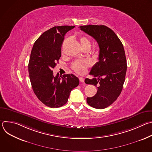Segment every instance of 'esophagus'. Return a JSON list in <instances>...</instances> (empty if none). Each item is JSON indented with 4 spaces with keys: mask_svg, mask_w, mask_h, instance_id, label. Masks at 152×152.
I'll use <instances>...</instances> for the list:
<instances>
[{
    "mask_svg": "<svg viewBox=\"0 0 152 152\" xmlns=\"http://www.w3.org/2000/svg\"><path fill=\"white\" fill-rule=\"evenodd\" d=\"M79 81H80V82H82V83L84 82V79H83V77H80L79 78Z\"/></svg>",
    "mask_w": 152,
    "mask_h": 152,
    "instance_id": "1",
    "label": "esophagus"
}]
</instances>
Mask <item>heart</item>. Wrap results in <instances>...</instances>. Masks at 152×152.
<instances>
[{"mask_svg": "<svg viewBox=\"0 0 152 152\" xmlns=\"http://www.w3.org/2000/svg\"><path fill=\"white\" fill-rule=\"evenodd\" d=\"M79 41L83 48L90 45V40L85 37L81 36ZM90 66V62L88 60H77L74 61L72 64V69L77 73L82 75L85 73L86 69Z\"/></svg>", "mask_w": 152, "mask_h": 152, "instance_id": "obj_1", "label": "heart"}]
</instances>
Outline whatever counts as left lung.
Instances as JSON below:
<instances>
[{
    "mask_svg": "<svg viewBox=\"0 0 152 152\" xmlns=\"http://www.w3.org/2000/svg\"><path fill=\"white\" fill-rule=\"evenodd\" d=\"M79 28L93 37L99 47V61L90 73L94 78L85 79V83L97 86V91L93 97L86 98V102L93 107L104 109L117 100L123 89L127 70L123 45L115 32L106 26L86 25Z\"/></svg>",
    "mask_w": 152,
    "mask_h": 152,
    "instance_id": "1",
    "label": "left lung"
}]
</instances>
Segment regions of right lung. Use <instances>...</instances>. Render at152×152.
<instances>
[{
	"instance_id": "obj_1",
	"label": "right lung",
	"mask_w": 152,
	"mask_h": 152,
	"mask_svg": "<svg viewBox=\"0 0 152 152\" xmlns=\"http://www.w3.org/2000/svg\"><path fill=\"white\" fill-rule=\"evenodd\" d=\"M75 26H55L46 31L33 46L28 70L33 91L38 99L50 107L66 104L71 91L78 86L79 79L73 74L53 76L52 69L61 56L66 34Z\"/></svg>"
}]
</instances>
